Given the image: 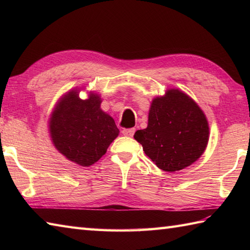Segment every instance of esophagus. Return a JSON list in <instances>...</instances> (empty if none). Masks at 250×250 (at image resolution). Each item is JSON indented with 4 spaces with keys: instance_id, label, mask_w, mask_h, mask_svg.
Listing matches in <instances>:
<instances>
[{
    "instance_id": "34e87169",
    "label": "esophagus",
    "mask_w": 250,
    "mask_h": 250,
    "mask_svg": "<svg viewBox=\"0 0 250 250\" xmlns=\"http://www.w3.org/2000/svg\"><path fill=\"white\" fill-rule=\"evenodd\" d=\"M134 132H135V129H134V128H131V129H124V130H122V134H124L125 136L132 137V136L134 135Z\"/></svg>"
}]
</instances>
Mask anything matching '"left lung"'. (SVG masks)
Here are the masks:
<instances>
[{
    "instance_id": "obj_1",
    "label": "left lung",
    "mask_w": 250,
    "mask_h": 250,
    "mask_svg": "<svg viewBox=\"0 0 250 250\" xmlns=\"http://www.w3.org/2000/svg\"><path fill=\"white\" fill-rule=\"evenodd\" d=\"M146 156L166 172H177L203 155L209 139L204 111L179 89L151 101L146 129L135 132Z\"/></svg>"
}]
</instances>
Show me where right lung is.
<instances>
[{
  "mask_svg": "<svg viewBox=\"0 0 250 250\" xmlns=\"http://www.w3.org/2000/svg\"><path fill=\"white\" fill-rule=\"evenodd\" d=\"M79 92L72 89L59 99L51 111L48 131L61 155L78 166L90 167L105 155L119 129L113 117L101 108L98 93L90 91L83 100Z\"/></svg>",
  "mask_w": 250,
  "mask_h": 250,
  "instance_id": "right-lung-1",
  "label": "right lung"
}]
</instances>
